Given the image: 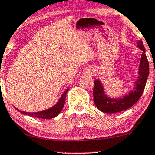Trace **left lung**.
Listing matches in <instances>:
<instances>
[{"instance_id":"8db88e82","label":"left lung","mask_w":155,"mask_h":155,"mask_svg":"<svg viewBox=\"0 0 155 155\" xmlns=\"http://www.w3.org/2000/svg\"><path fill=\"white\" fill-rule=\"evenodd\" d=\"M137 48L143 51L137 71V79L134 82V87L128 93L120 98H112L107 94L104 85L99 79L94 81L93 99L96 107L106 113H115L130 108L138 101L142 96L149 74V62L146 55L145 47L142 40L137 42Z\"/></svg>"}]
</instances>
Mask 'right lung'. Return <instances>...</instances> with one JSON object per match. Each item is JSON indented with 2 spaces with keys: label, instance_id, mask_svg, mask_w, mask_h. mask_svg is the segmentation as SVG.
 <instances>
[{
  "label": "right lung",
  "instance_id": "add662e5",
  "mask_svg": "<svg viewBox=\"0 0 155 155\" xmlns=\"http://www.w3.org/2000/svg\"><path fill=\"white\" fill-rule=\"evenodd\" d=\"M69 88H68L67 90H65L63 93L62 94L60 98H59V101L56 103V104H54V106L51 107V108L47 109V110H42V111L40 112H34V113H28V112H24V111H20V110H18V108L15 107L18 112H20L21 113L24 114V115H28V116L34 117V118H42V119H50V118H54L55 117H57L59 115V113L62 111V108H63L64 102H65V98H66V94H67Z\"/></svg>",
  "mask_w": 155,
  "mask_h": 155
}]
</instances>
